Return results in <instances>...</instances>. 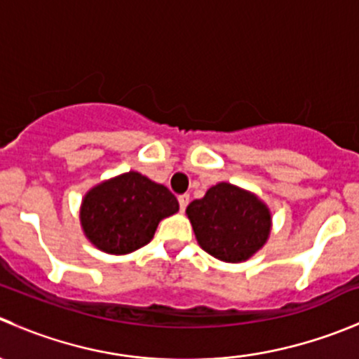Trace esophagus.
<instances>
[{"label":"esophagus","mask_w":359,"mask_h":359,"mask_svg":"<svg viewBox=\"0 0 359 359\" xmlns=\"http://www.w3.org/2000/svg\"><path fill=\"white\" fill-rule=\"evenodd\" d=\"M179 205H180V210H186V206L189 205V194H180L179 196Z\"/></svg>","instance_id":"obj_1"}]
</instances>
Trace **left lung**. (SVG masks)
I'll list each match as a JSON object with an SVG mask.
<instances>
[{
	"label": "left lung",
	"mask_w": 359,
	"mask_h": 359,
	"mask_svg": "<svg viewBox=\"0 0 359 359\" xmlns=\"http://www.w3.org/2000/svg\"><path fill=\"white\" fill-rule=\"evenodd\" d=\"M200 247L224 262H241L262 248L271 231V213L253 194L231 184H217L186 210Z\"/></svg>",
	"instance_id": "obj_1"
}]
</instances>
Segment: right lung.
Returning a JSON list of instances; mask_svg holds the SVG:
<instances>
[{
  "mask_svg": "<svg viewBox=\"0 0 359 359\" xmlns=\"http://www.w3.org/2000/svg\"><path fill=\"white\" fill-rule=\"evenodd\" d=\"M177 210L179 201L165 186L128 172L86 194L81 224L97 248L123 255L149 243L159 220Z\"/></svg>",
  "mask_w": 359,
  "mask_h": 359,
  "instance_id": "add662e5",
  "label": "right lung"
}]
</instances>
